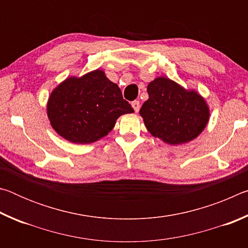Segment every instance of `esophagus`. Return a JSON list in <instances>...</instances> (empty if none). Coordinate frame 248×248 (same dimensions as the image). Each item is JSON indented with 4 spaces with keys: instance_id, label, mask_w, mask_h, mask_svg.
Returning a JSON list of instances; mask_svg holds the SVG:
<instances>
[{
    "instance_id": "1",
    "label": "esophagus",
    "mask_w": 248,
    "mask_h": 248,
    "mask_svg": "<svg viewBox=\"0 0 248 248\" xmlns=\"http://www.w3.org/2000/svg\"><path fill=\"white\" fill-rule=\"evenodd\" d=\"M131 105H132V107L134 109V111H136V112L139 111V109H140V102H139V100H133Z\"/></svg>"
}]
</instances>
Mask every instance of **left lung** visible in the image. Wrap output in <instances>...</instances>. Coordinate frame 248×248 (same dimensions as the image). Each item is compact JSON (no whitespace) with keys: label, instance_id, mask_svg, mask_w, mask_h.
<instances>
[{"label":"left lung","instance_id":"obj_1","mask_svg":"<svg viewBox=\"0 0 248 248\" xmlns=\"http://www.w3.org/2000/svg\"><path fill=\"white\" fill-rule=\"evenodd\" d=\"M148 94L140 115L149 132L166 143H186L207 125L209 109L196 92L184 90L170 78H157L148 85Z\"/></svg>","mask_w":248,"mask_h":248}]
</instances>
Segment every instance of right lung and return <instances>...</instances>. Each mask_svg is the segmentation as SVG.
Wrapping results in <instances>:
<instances>
[{
  "label": "right lung",
  "instance_id": "obj_1",
  "mask_svg": "<svg viewBox=\"0 0 248 248\" xmlns=\"http://www.w3.org/2000/svg\"><path fill=\"white\" fill-rule=\"evenodd\" d=\"M117 84L100 70L70 78L50 96L47 112L52 128L73 143H92L107 136L116 120L133 112Z\"/></svg>",
  "mask_w": 248,
  "mask_h": 248
}]
</instances>
